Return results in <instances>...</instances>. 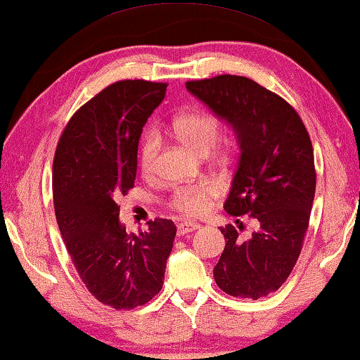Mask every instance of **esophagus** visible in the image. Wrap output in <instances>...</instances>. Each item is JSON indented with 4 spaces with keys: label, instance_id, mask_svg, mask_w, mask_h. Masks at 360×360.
<instances>
[{
    "label": "esophagus",
    "instance_id": "obj_1",
    "mask_svg": "<svg viewBox=\"0 0 360 360\" xmlns=\"http://www.w3.org/2000/svg\"><path fill=\"white\" fill-rule=\"evenodd\" d=\"M200 228V224L198 223H193V221H184L176 226V232H179V236H185V234H190V232L198 231Z\"/></svg>",
    "mask_w": 360,
    "mask_h": 360
}]
</instances>
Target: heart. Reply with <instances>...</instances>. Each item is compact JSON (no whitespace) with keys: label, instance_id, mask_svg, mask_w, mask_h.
Returning <instances> with one entry per match:
<instances>
[{"label":"heart","instance_id":"heart-1","mask_svg":"<svg viewBox=\"0 0 360 360\" xmlns=\"http://www.w3.org/2000/svg\"><path fill=\"white\" fill-rule=\"evenodd\" d=\"M174 134L176 139L198 155H209L215 148L219 139V124L213 117L207 113H188L174 122ZM161 139L158 132L150 131L142 139L139 148V167L143 175H151L156 166L158 151H160ZM218 194V186L204 184L179 190L174 194L172 205L185 215H200L207 210L210 200Z\"/></svg>","mask_w":360,"mask_h":360}]
</instances>
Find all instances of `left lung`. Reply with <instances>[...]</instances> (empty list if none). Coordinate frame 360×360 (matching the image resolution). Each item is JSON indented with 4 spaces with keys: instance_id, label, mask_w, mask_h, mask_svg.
<instances>
[{
    "instance_id": "obj_1",
    "label": "left lung",
    "mask_w": 360,
    "mask_h": 360,
    "mask_svg": "<svg viewBox=\"0 0 360 360\" xmlns=\"http://www.w3.org/2000/svg\"><path fill=\"white\" fill-rule=\"evenodd\" d=\"M186 90L236 134L240 155L223 207L256 224L248 238L232 224L221 229L213 276L234 297H266L292 272L308 228L316 188L310 136L285 99L251 79L226 74L186 82Z\"/></svg>"
}]
</instances>
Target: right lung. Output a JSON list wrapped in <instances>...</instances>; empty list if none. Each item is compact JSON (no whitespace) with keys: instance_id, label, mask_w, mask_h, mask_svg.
<instances>
[{"instance_id":"obj_1","label":"right lung","mask_w":360,"mask_h":360,"mask_svg":"<svg viewBox=\"0 0 360 360\" xmlns=\"http://www.w3.org/2000/svg\"><path fill=\"white\" fill-rule=\"evenodd\" d=\"M166 84L122 80L80 107L53 160V204L68 253L88 291L115 310L147 304L161 291L176 234L170 219L126 234L117 199L134 186L142 128Z\"/></svg>"}]
</instances>
